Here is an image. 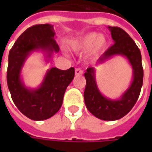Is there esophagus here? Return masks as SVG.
<instances>
[{
    "mask_svg": "<svg viewBox=\"0 0 152 152\" xmlns=\"http://www.w3.org/2000/svg\"><path fill=\"white\" fill-rule=\"evenodd\" d=\"M75 74H76V76H80V75L83 74V71L80 68H79V67H77L75 70Z\"/></svg>",
    "mask_w": 152,
    "mask_h": 152,
    "instance_id": "obj_1",
    "label": "esophagus"
}]
</instances>
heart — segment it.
<instances>
[{
    "mask_svg": "<svg viewBox=\"0 0 152 152\" xmlns=\"http://www.w3.org/2000/svg\"><path fill=\"white\" fill-rule=\"evenodd\" d=\"M107 44V40L105 36L99 35L97 32H89L72 40L70 43V46L76 52H82L89 49V56L96 58L104 50Z\"/></svg>",
    "mask_w": 152,
    "mask_h": 152,
    "instance_id": "heart-1",
    "label": "heart"
}]
</instances>
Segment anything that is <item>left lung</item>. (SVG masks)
<instances>
[{"label":"left lung","mask_w":152,"mask_h":152,"mask_svg":"<svg viewBox=\"0 0 152 152\" xmlns=\"http://www.w3.org/2000/svg\"><path fill=\"white\" fill-rule=\"evenodd\" d=\"M114 45L99 58L97 65L102 64L115 55L125 57L132 66L133 80L124 94L118 99H111L99 91L95 79L94 67H89L85 73L86 86L84 99L87 109L95 117L102 121H116L130 112L140 94L143 81V69L141 52L126 31L118 27H108Z\"/></svg>","instance_id":"1"}]
</instances>
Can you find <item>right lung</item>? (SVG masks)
Returning <instances> with one entry per match:
<instances>
[{
  "instance_id": "obj_1",
  "label": "right lung",
  "mask_w": 152,
  "mask_h": 152,
  "mask_svg": "<svg viewBox=\"0 0 152 152\" xmlns=\"http://www.w3.org/2000/svg\"><path fill=\"white\" fill-rule=\"evenodd\" d=\"M54 36L53 25H34L20 35L9 53L7 85L11 98L18 110L33 121L49 119L59 110L66 87L75 76L73 67L67 70L52 67L37 89L26 87L23 81L22 69L32 52L45 53L47 62L53 53H58Z\"/></svg>"
}]
</instances>
